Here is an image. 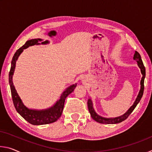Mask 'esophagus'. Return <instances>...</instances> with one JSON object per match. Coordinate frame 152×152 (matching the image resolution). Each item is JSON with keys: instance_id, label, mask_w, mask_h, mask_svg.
<instances>
[{"instance_id": "1", "label": "esophagus", "mask_w": 152, "mask_h": 152, "mask_svg": "<svg viewBox=\"0 0 152 152\" xmlns=\"http://www.w3.org/2000/svg\"><path fill=\"white\" fill-rule=\"evenodd\" d=\"M82 81H83L84 83H85V82H86V78H82Z\"/></svg>"}]
</instances>
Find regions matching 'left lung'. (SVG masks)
I'll use <instances>...</instances> for the list:
<instances>
[{"label":"left lung","instance_id":"left-lung-1","mask_svg":"<svg viewBox=\"0 0 152 152\" xmlns=\"http://www.w3.org/2000/svg\"><path fill=\"white\" fill-rule=\"evenodd\" d=\"M133 59L137 61V65L139 67H140V68L141 70V72L143 75L142 78H141V80L140 91V92H139V94L137 97V99H136V100H135V102L133 103L132 106L131 107L130 109H129L124 115H122V116L119 117H116V118H110V119H107V118L102 117L96 114V112L94 111L93 107H92V102L91 99H89L88 100V107L89 112H90V113H91V117L94 121H96V122L100 123H102V124H116V123H119L122 122V121H125L126 119H127L131 113L133 112V110H134L136 106H137V104L139 103V102L140 101L141 97H142V96H143V91H144V79H145V66H144V65H143L142 60H141V56L137 51H135Z\"/></svg>","mask_w":152,"mask_h":152}]
</instances>
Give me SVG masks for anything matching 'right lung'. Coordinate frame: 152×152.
<instances>
[{"mask_svg":"<svg viewBox=\"0 0 152 152\" xmlns=\"http://www.w3.org/2000/svg\"><path fill=\"white\" fill-rule=\"evenodd\" d=\"M39 41H42V39H34L27 41L21 48H20L19 50H17L13 56V58H12L11 70H10L9 75V81L10 87H11L12 99L15 108L16 109L17 111L19 113L20 116L23 117L27 122L34 125L49 124V123L56 121L61 117V113H62L64 107V102H65L66 97L71 92H72L74 88L76 87V84H73V85L68 87L63 92V94H61L60 97V99L56 102L54 106L47 110H36L29 109L23 104L19 95H18L16 90L15 88L13 83H12V75H13L15 66H16V61L23 50L29 48V46L39 44ZM48 43V41H45V42H43L42 43V44H45V43Z\"/></svg>","mask_w":152,"mask_h":152,"instance_id":"add662e5","label":"right lung"}]
</instances>
